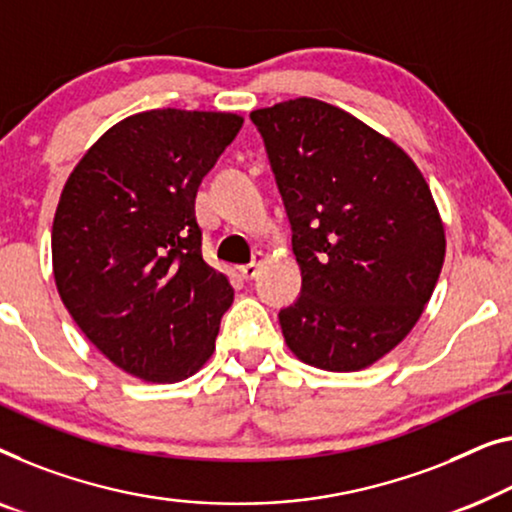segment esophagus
<instances>
[{"mask_svg": "<svg viewBox=\"0 0 512 512\" xmlns=\"http://www.w3.org/2000/svg\"><path fill=\"white\" fill-rule=\"evenodd\" d=\"M263 261H265V256L261 254V251H258V254H254V261L247 263V265H240V277L247 279V281L254 279L258 274V268L263 265Z\"/></svg>", "mask_w": 512, "mask_h": 512, "instance_id": "esophagus-1", "label": "esophagus"}]
</instances>
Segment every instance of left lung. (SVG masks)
<instances>
[{"label": "left lung", "mask_w": 512, "mask_h": 512, "mask_svg": "<svg viewBox=\"0 0 512 512\" xmlns=\"http://www.w3.org/2000/svg\"><path fill=\"white\" fill-rule=\"evenodd\" d=\"M293 231L300 298L279 311L291 351L358 372L418 323L446 256L425 177L402 147L330 103L300 96L249 115Z\"/></svg>", "instance_id": "8db88e82"}]
</instances>
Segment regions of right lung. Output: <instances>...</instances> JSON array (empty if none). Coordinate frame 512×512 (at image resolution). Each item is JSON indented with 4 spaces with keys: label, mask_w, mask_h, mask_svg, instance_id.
<instances>
[{
    "label": "right lung",
    "mask_w": 512,
    "mask_h": 512,
    "mask_svg": "<svg viewBox=\"0 0 512 512\" xmlns=\"http://www.w3.org/2000/svg\"><path fill=\"white\" fill-rule=\"evenodd\" d=\"M242 122L177 108L131 115L87 150L59 196V298L113 365L147 383L196 374L233 302L226 274L203 261L196 194Z\"/></svg>",
    "instance_id": "obj_1"
}]
</instances>
